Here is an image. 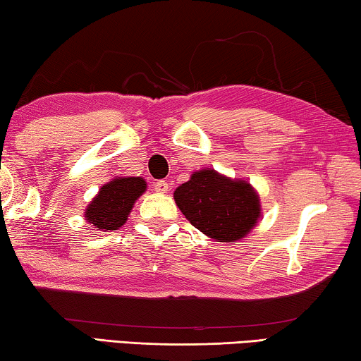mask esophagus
<instances>
[{
    "label": "esophagus",
    "instance_id": "esophagus-1",
    "mask_svg": "<svg viewBox=\"0 0 361 361\" xmlns=\"http://www.w3.org/2000/svg\"><path fill=\"white\" fill-rule=\"evenodd\" d=\"M153 188H155L157 193H168L169 185L166 180H157V182H153Z\"/></svg>",
    "mask_w": 361,
    "mask_h": 361
}]
</instances>
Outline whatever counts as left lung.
Here are the masks:
<instances>
[{"label":"left lung","mask_w":361,"mask_h":361,"mask_svg":"<svg viewBox=\"0 0 361 361\" xmlns=\"http://www.w3.org/2000/svg\"><path fill=\"white\" fill-rule=\"evenodd\" d=\"M174 200L195 228L224 243H236L261 217L259 195L250 182L230 179L211 168L193 173L176 188Z\"/></svg>","instance_id":"obj_1"}]
</instances>
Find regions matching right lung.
<instances>
[{"label":"right lung","mask_w":361,"mask_h":361,"mask_svg":"<svg viewBox=\"0 0 361 361\" xmlns=\"http://www.w3.org/2000/svg\"><path fill=\"white\" fill-rule=\"evenodd\" d=\"M145 190L147 182L142 177H116L109 184H104L87 204L85 212L87 224L105 232L123 227L135 200Z\"/></svg>","instance_id":"right-lung-1"}]
</instances>
